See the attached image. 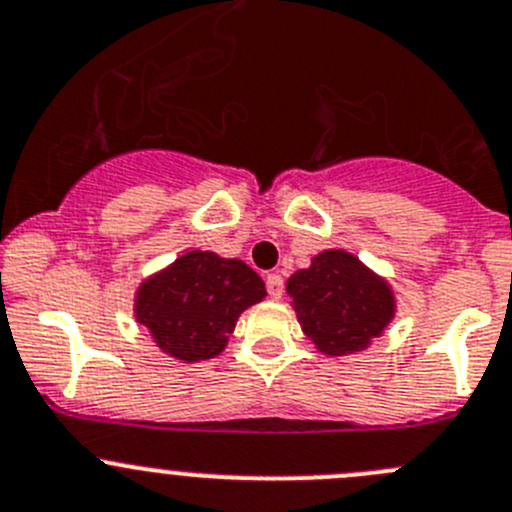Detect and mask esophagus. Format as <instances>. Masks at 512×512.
Segmentation results:
<instances>
[{"label": "esophagus", "mask_w": 512, "mask_h": 512, "mask_svg": "<svg viewBox=\"0 0 512 512\" xmlns=\"http://www.w3.org/2000/svg\"><path fill=\"white\" fill-rule=\"evenodd\" d=\"M265 285H267V293H270V298H275V300L283 298L285 285H283V278H280L278 272H267Z\"/></svg>", "instance_id": "34e87169"}]
</instances>
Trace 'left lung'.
Wrapping results in <instances>:
<instances>
[{
  "mask_svg": "<svg viewBox=\"0 0 512 512\" xmlns=\"http://www.w3.org/2000/svg\"><path fill=\"white\" fill-rule=\"evenodd\" d=\"M305 336L326 356L364 351L396 315L391 285L346 250H323L285 285Z\"/></svg>",
  "mask_w": 512,
  "mask_h": 512,
  "instance_id": "1",
  "label": "left lung"
}]
</instances>
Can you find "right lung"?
Instances as JSON below:
<instances>
[{
	"mask_svg": "<svg viewBox=\"0 0 512 512\" xmlns=\"http://www.w3.org/2000/svg\"><path fill=\"white\" fill-rule=\"evenodd\" d=\"M265 295L262 278L242 260L189 250L138 285L133 315L166 356L197 364L224 351L242 310Z\"/></svg>",
	"mask_w": 512,
	"mask_h": 512,
	"instance_id": "1",
	"label": "right lung"
}]
</instances>
